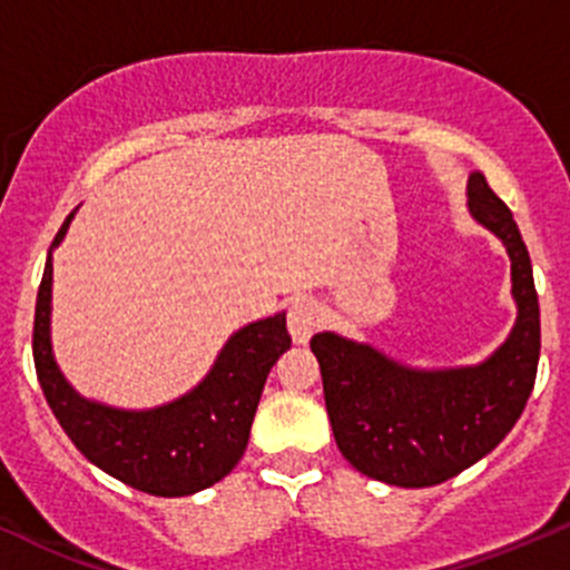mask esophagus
Returning a JSON list of instances; mask_svg holds the SVG:
<instances>
[{
  "label": "esophagus",
  "instance_id": "obj_1",
  "mask_svg": "<svg viewBox=\"0 0 570 570\" xmlns=\"http://www.w3.org/2000/svg\"><path fill=\"white\" fill-rule=\"evenodd\" d=\"M318 324H321L318 304L307 296L293 298L291 307H287V332H291L293 343L298 345L307 343V340L313 337L315 328H318Z\"/></svg>",
  "mask_w": 570,
  "mask_h": 570
}]
</instances>
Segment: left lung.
I'll list each match as a JSON object with an SVG mask.
<instances>
[{"instance_id": "8db88e82", "label": "left lung", "mask_w": 570, "mask_h": 570, "mask_svg": "<svg viewBox=\"0 0 570 570\" xmlns=\"http://www.w3.org/2000/svg\"><path fill=\"white\" fill-rule=\"evenodd\" d=\"M466 208L510 257L515 324L494 354L478 365L414 367L337 332L309 340L340 453L367 478L401 489L439 485L489 455L535 384L541 309L530 252L483 173L469 175Z\"/></svg>"}]
</instances>
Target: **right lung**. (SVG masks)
Listing matches in <instances>:
<instances>
[{"instance_id":"right-lung-1","label":"right lung","mask_w":570,"mask_h":570,"mask_svg":"<svg viewBox=\"0 0 570 570\" xmlns=\"http://www.w3.org/2000/svg\"><path fill=\"white\" fill-rule=\"evenodd\" d=\"M76 210L51 244L35 304L32 356L46 403L79 453L120 483L154 497L197 494L242 461L268 371L291 348L285 313L233 332L205 379L175 401L154 409H120L85 397L60 371L51 345L55 249Z\"/></svg>"}]
</instances>
